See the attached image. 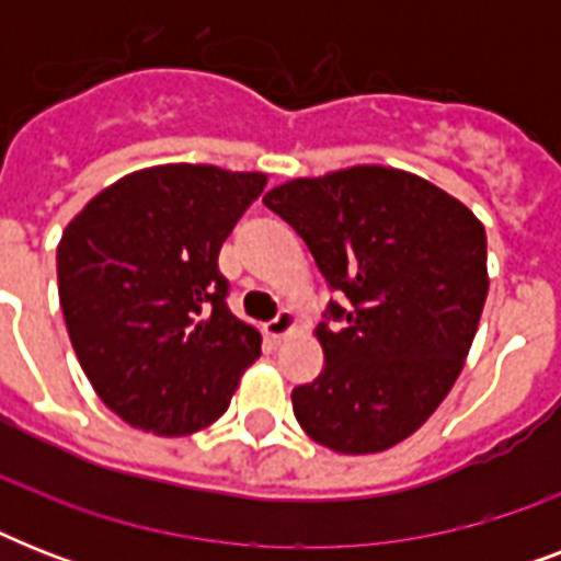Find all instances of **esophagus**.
Segmentation results:
<instances>
[{
  "instance_id": "obj_1",
  "label": "esophagus",
  "mask_w": 561,
  "mask_h": 561,
  "mask_svg": "<svg viewBox=\"0 0 561 561\" xmlns=\"http://www.w3.org/2000/svg\"><path fill=\"white\" fill-rule=\"evenodd\" d=\"M264 332H267V337H273V341H285L288 334L297 332V314L294 311H279V314L273 317L271 323H264Z\"/></svg>"
}]
</instances>
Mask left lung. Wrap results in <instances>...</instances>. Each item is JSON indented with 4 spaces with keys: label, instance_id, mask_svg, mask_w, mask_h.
I'll list each match as a JSON object with an SVG mask.
<instances>
[{
    "label": "left lung",
    "instance_id": "left-lung-1",
    "mask_svg": "<svg viewBox=\"0 0 561 561\" xmlns=\"http://www.w3.org/2000/svg\"><path fill=\"white\" fill-rule=\"evenodd\" d=\"M297 229L341 325L314 329L323 373L290 392L294 416L337 454L387 451L425 425L457 381L489 294L486 229L425 178L352 165L264 194Z\"/></svg>",
    "mask_w": 561,
    "mask_h": 561
}]
</instances>
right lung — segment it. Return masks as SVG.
Masks as SVG:
<instances>
[{
	"instance_id": "obj_1",
	"label": "right lung",
	"mask_w": 561,
	"mask_h": 561,
	"mask_svg": "<svg viewBox=\"0 0 561 561\" xmlns=\"http://www.w3.org/2000/svg\"><path fill=\"white\" fill-rule=\"evenodd\" d=\"M262 171L169 162L101 188L57 244L66 332L118 419L186 436L224 416L262 334L227 308L218 253Z\"/></svg>"
}]
</instances>
